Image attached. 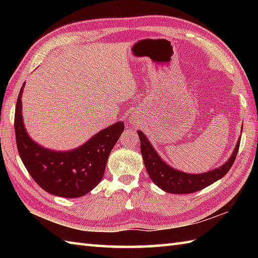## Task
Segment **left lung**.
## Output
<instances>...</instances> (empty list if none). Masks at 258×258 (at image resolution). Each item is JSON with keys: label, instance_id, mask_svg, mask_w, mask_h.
<instances>
[{"label": "left lung", "instance_id": "1", "mask_svg": "<svg viewBox=\"0 0 258 258\" xmlns=\"http://www.w3.org/2000/svg\"><path fill=\"white\" fill-rule=\"evenodd\" d=\"M138 134L140 136L142 156H143L146 171L151 179L158 187L172 194L195 193V191L205 188L208 185L222 178L224 175H226L236 160L240 143V141L237 142L232 156L221 167L203 174H186L176 171L168 166L165 162H163L161 157L157 155L154 147H152L146 136L141 131H139Z\"/></svg>", "mask_w": 258, "mask_h": 258}]
</instances>
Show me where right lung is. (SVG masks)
<instances>
[{"instance_id":"obj_1","label":"right lung","mask_w":258,"mask_h":258,"mask_svg":"<svg viewBox=\"0 0 258 258\" xmlns=\"http://www.w3.org/2000/svg\"><path fill=\"white\" fill-rule=\"evenodd\" d=\"M22 85L14 116L16 146L22 162L36 184L52 195L75 199L97 186L105 172L107 158L124 123L117 122L93 136L79 149L54 152L34 143L27 135L22 117Z\"/></svg>"}]
</instances>
